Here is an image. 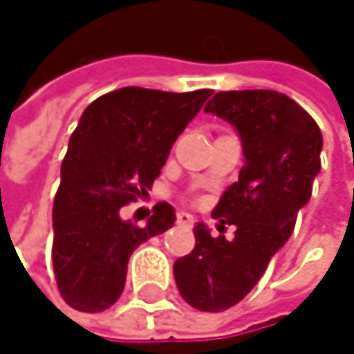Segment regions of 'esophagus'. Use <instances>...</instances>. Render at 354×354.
Wrapping results in <instances>:
<instances>
[{"mask_svg": "<svg viewBox=\"0 0 354 354\" xmlns=\"http://www.w3.org/2000/svg\"><path fill=\"white\" fill-rule=\"evenodd\" d=\"M192 221H194V217H192L190 213H184V211H180V213L176 215L178 225H192Z\"/></svg>", "mask_w": 354, "mask_h": 354, "instance_id": "34e87169", "label": "esophagus"}]
</instances>
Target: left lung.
I'll return each instance as SVG.
<instances>
[{
  "label": "left lung",
  "mask_w": 354,
  "mask_h": 354,
  "mask_svg": "<svg viewBox=\"0 0 354 354\" xmlns=\"http://www.w3.org/2000/svg\"><path fill=\"white\" fill-rule=\"evenodd\" d=\"M205 112L227 120L242 141L244 168L225 188L213 217L236 236H211L194 225V250L174 262L178 291L201 312H223L242 301L287 244L319 172L322 133L316 120L272 90L217 92Z\"/></svg>",
  "instance_id": "8db88e82"
}]
</instances>
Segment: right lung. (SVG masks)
<instances>
[{
  "mask_svg": "<svg viewBox=\"0 0 354 354\" xmlns=\"http://www.w3.org/2000/svg\"><path fill=\"white\" fill-rule=\"evenodd\" d=\"M211 90L120 88L84 110L61 164L53 205V268L61 297L80 312H104L122 293L133 250L174 225L158 203L145 227L120 217L160 176L178 135Z\"/></svg>",
  "mask_w": 354,
  "mask_h": 354,
  "instance_id": "add662e5",
  "label": "right lung"
}]
</instances>
